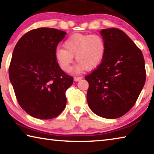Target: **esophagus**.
I'll return each mask as SVG.
<instances>
[{
  "label": "esophagus",
  "mask_w": 154,
  "mask_h": 154,
  "mask_svg": "<svg viewBox=\"0 0 154 154\" xmlns=\"http://www.w3.org/2000/svg\"><path fill=\"white\" fill-rule=\"evenodd\" d=\"M82 77H74V81L75 82H79V81L82 79Z\"/></svg>",
  "instance_id": "esophagus-1"
}]
</instances>
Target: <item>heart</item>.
Instances as JSON below:
<instances>
[{
	"mask_svg": "<svg viewBox=\"0 0 154 154\" xmlns=\"http://www.w3.org/2000/svg\"><path fill=\"white\" fill-rule=\"evenodd\" d=\"M106 53V43L102 36L98 35L75 34L64 42V48L58 47L55 57L60 67L65 72L71 70V64L75 56L77 64L75 73L83 70L92 71L103 62Z\"/></svg>",
	"mask_w": 154,
	"mask_h": 154,
	"instance_id": "1",
	"label": "heart"
}]
</instances>
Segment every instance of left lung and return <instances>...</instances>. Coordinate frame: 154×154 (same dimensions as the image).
<instances>
[{
    "label": "left lung",
    "mask_w": 154,
    "mask_h": 154,
    "mask_svg": "<svg viewBox=\"0 0 154 154\" xmlns=\"http://www.w3.org/2000/svg\"><path fill=\"white\" fill-rule=\"evenodd\" d=\"M106 43L103 62L85 77L89 83L88 106L97 116L120 118L134 105L146 79L141 51L118 28L100 32Z\"/></svg>",
    "instance_id": "8db88e82"
}]
</instances>
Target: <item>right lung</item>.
I'll return each instance as SVG.
<instances>
[{
    "label": "right lung",
    "instance_id": "obj_1",
    "mask_svg": "<svg viewBox=\"0 0 154 154\" xmlns=\"http://www.w3.org/2000/svg\"><path fill=\"white\" fill-rule=\"evenodd\" d=\"M66 32L40 28L26 33L12 54L9 79L21 107L33 118H56L66 104L65 95L73 82L56 62L55 52Z\"/></svg>",
    "mask_w": 154,
    "mask_h": 154
}]
</instances>
